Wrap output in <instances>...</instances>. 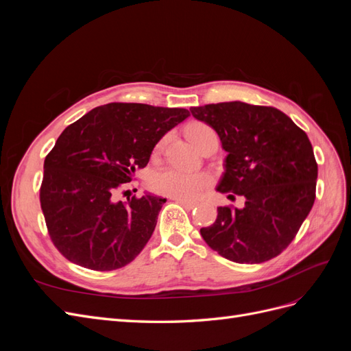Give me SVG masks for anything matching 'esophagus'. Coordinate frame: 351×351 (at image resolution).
Listing matches in <instances>:
<instances>
[{
  "label": "esophagus",
  "mask_w": 351,
  "mask_h": 351,
  "mask_svg": "<svg viewBox=\"0 0 351 351\" xmlns=\"http://www.w3.org/2000/svg\"><path fill=\"white\" fill-rule=\"evenodd\" d=\"M173 199L177 202V204L183 205L187 209H193L195 206H197V202L196 200H189V199H182V197H173Z\"/></svg>",
  "instance_id": "34e87169"
}]
</instances>
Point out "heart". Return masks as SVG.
<instances>
[{
  "label": "heart",
  "instance_id": "1",
  "mask_svg": "<svg viewBox=\"0 0 351 351\" xmlns=\"http://www.w3.org/2000/svg\"><path fill=\"white\" fill-rule=\"evenodd\" d=\"M214 130L209 125L195 123L189 127V136L199 147L205 137ZM212 183V177L208 173H187L177 168H162L152 176L151 186L155 192L171 197L193 199L202 193Z\"/></svg>",
  "mask_w": 351,
  "mask_h": 351
}]
</instances>
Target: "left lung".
<instances>
[{"label": "left lung", "instance_id": "obj_1", "mask_svg": "<svg viewBox=\"0 0 351 351\" xmlns=\"http://www.w3.org/2000/svg\"><path fill=\"white\" fill-rule=\"evenodd\" d=\"M227 152L217 192L243 196L241 209L218 208L200 228L208 246L228 261L262 263L295 237L313 206L317 164L307 134L272 107L232 101L192 107Z\"/></svg>", "mask_w": 351, "mask_h": 351}]
</instances>
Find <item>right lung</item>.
<instances>
[{
	"mask_svg": "<svg viewBox=\"0 0 351 351\" xmlns=\"http://www.w3.org/2000/svg\"><path fill=\"white\" fill-rule=\"evenodd\" d=\"M189 115L186 108L111 102L60 134L44 162L40 208L62 256L83 268L112 271L142 252L167 199L145 192L121 202L114 195Z\"/></svg>",
	"mask_w": 351,
	"mask_h": 351,
	"instance_id": "right-lung-1",
	"label": "right lung"
}]
</instances>
